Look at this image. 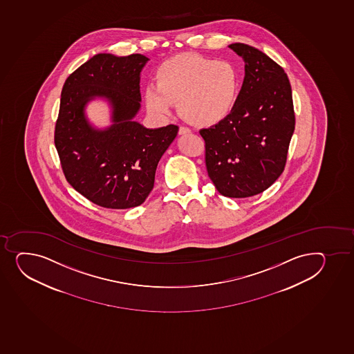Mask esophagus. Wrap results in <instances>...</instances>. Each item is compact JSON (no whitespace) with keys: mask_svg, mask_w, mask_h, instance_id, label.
Here are the masks:
<instances>
[{"mask_svg":"<svg viewBox=\"0 0 354 354\" xmlns=\"http://www.w3.org/2000/svg\"><path fill=\"white\" fill-rule=\"evenodd\" d=\"M178 133L179 135L190 134L191 129L190 128H187V127H179Z\"/></svg>","mask_w":354,"mask_h":354,"instance_id":"34e87169","label":"esophagus"}]
</instances>
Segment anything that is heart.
<instances>
[{
    "label": "heart",
    "instance_id": "heart-1",
    "mask_svg": "<svg viewBox=\"0 0 354 354\" xmlns=\"http://www.w3.org/2000/svg\"><path fill=\"white\" fill-rule=\"evenodd\" d=\"M156 85L145 91V106L157 115L171 112L179 101V112L196 126H214L234 109L240 92V75L227 60L198 55H177L157 68Z\"/></svg>",
    "mask_w": 354,
    "mask_h": 354
}]
</instances>
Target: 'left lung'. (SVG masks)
Segmentation results:
<instances>
[{
  "label": "left lung",
  "instance_id": "left-lung-1",
  "mask_svg": "<svg viewBox=\"0 0 354 354\" xmlns=\"http://www.w3.org/2000/svg\"><path fill=\"white\" fill-rule=\"evenodd\" d=\"M245 60V79L234 109L226 119L201 129L205 163L225 197L247 198L267 190L279 178L295 131L288 75L260 50L234 43Z\"/></svg>",
  "mask_w": 354,
  "mask_h": 354
}]
</instances>
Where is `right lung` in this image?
Returning a JSON list of instances; mask_svg holds the SVG:
<instances>
[{"label": "right lung", "mask_w": 354, "mask_h": 354, "mask_svg": "<svg viewBox=\"0 0 354 354\" xmlns=\"http://www.w3.org/2000/svg\"><path fill=\"white\" fill-rule=\"evenodd\" d=\"M148 58L99 53L68 75L60 97L55 145L64 176L86 199L106 209H131L153 190L160 157L178 133L169 124L147 129L133 121L140 109V73ZM95 96L113 104L112 127L97 131L84 104Z\"/></svg>", "instance_id": "obj_1"}]
</instances>
